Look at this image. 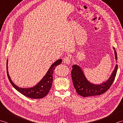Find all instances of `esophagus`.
<instances>
[{"instance_id":"esophagus-1","label":"esophagus","mask_w":123,"mask_h":123,"mask_svg":"<svg viewBox=\"0 0 123 123\" xmlns=\"http://www.w3.org/2000/svg\"><path fill=\"white\" fill-rule=\"evenodd\" d=\"M70 56L69 55L65 56L63 58V62L64 63H66L67 64H70Z\"/></svg>"}]
</instances>
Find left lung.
Wrapping results in <instances>:
<instances>
[{
    "label": "left lung",
    "mask_w": 123,
    "mask_h": 123,
    "mask_svg": "<svg viewBox=\"0 0 123 123\" xmlns=\"http://www.w3.org/2000/svg\"><path fill=\"white\" fill-rule=\"evenodd\" d=\"M115 59L117 60L116 51L114 48ZM118 69V65L116 64L113 72L109 79L100 85H95L90 82L86 78L81 68L77 64L72 66L71 77L74 87L77 92L79 95L85 97L89 96L100 95L107 91L113 84L115 79L116 73Z\"/></svg>",
    "instance_id": "obj_1"
}]
</instances>
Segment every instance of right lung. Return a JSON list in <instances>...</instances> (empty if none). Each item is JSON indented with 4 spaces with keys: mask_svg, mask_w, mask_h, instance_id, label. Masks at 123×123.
I'll return each mask as SVG.
<instances>
[{
    "mask_svg": "<svg viewBox=\"0 0 123 123\" xmlns=\"http://www.w3.org/2000/svg\"><path fill=\"white\" fill-rule=\"evenodd\" d=\"M8 60L7 61V73L10 82L18 92L21 93L23 95L33 99H41L48 95L49 91L50 90L52 82H53V74L54 69L55 67L60 64L62 62L61 59H59L52 64L46 74L42 78L37 85L33 87L28 88H22L18 87L12 81L8 71Z\"/></svg>",
    "mask_w": 123,
    "mask_h": 123,
    "instance_id": "right-lung-1",
    "label": "right lung"
}]
</instances>
